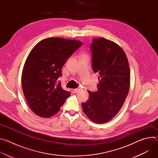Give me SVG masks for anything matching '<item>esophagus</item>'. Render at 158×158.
<instances>
[{
    "label": "esophagus",
    "mask_w": 158,
    "mask_h": 158,
    "mask_svg": "<svg viewBox=\"0 0 158 158\" xmlns=\"http://www.w3.org/2000/svg\"><path fill=\"white\" fill-rule=\"evenodd\" d=\"M81 90V89L80 88H77V89H74L73 90V91L74 92V93H77V92H79V91Z\"/></svg>",
    "instance_id": "esophagus-1"
}]
</instances>
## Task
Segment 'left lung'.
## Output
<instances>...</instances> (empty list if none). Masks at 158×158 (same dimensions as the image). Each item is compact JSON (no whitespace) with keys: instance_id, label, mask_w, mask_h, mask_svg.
I'll return each instance as SVG.
<instances>
[{"instance_id":"left-lung-1","label":"left lung","mask_w":158,"mask_h":158,"mask_svg":"<svg viewBox=\"0 0 158 158\" xmlns=\"http://www.w3.org/2000/svg\"><path fill=\"white\" fill-rule=\"evenodd\" d=\"M93 70L99 76L98 91H88L89 100L82 104L85 115L94 123L110 121L121 109L128 94L130 71L127 58L116 43L103 37L93 39Z\"/></svg>"}]
</instances>
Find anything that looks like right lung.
<instances>
[{"label": "right lung", "mask_w": 158, "mask_h": 158, "mask_svg": "<svg viewBox=\"0 0 158 158\" xmlns=\"http://www.w3.org/2000/svg\"><path fill=\"white\" fill-rule=\"evenodd\" d=\"M82 43L80 40L49 37L39 42L30 52L22 73V87L34 113L48 118L59 110L71 94L57 79L61 69Z\"/></svg>", "instance_id": "obj_1"}]
</instances>
